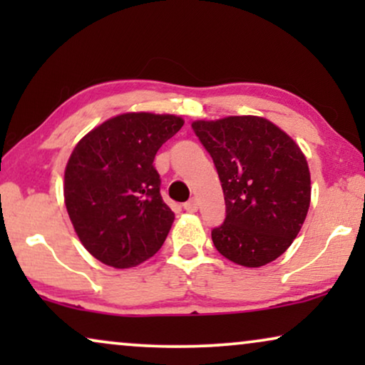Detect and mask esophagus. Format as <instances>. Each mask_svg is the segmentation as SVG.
<instances>
[{"label":"esophagus","instance_id":"esophagus-1","mask_svg":"<svg viewBox=\"0 0 365 365\" xmlns=\"http://www.w3.org/2000/svg\"><path fill=\"white\" fill-rule=\"evenodd\" d=\"M184 209H186L187 212H196L197 211V201H196V199H189L187 202H184Z\"/></svg>","mask_w":365,"mask_h":365}]
</instances>
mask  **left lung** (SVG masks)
Listing matches in <instances>:
<instances>
[{"label": "left lung", "mask_w": 365, "mask_h": 365, "mask_svg": "<svg viewBox=\"0 0 365 365\" xmlns=\"http://www.w3.org/2000/svg\"><path fill=\"white\" fill-rule=\"evenodd\" d=\"M221 179L226 217L211 231L229 261L246 267L272 262L301 231L311 204V174L301 148L264 118L194 121Z\"/></svg>", "instance_id": "1"}]
</instances>
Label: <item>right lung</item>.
<instances>
[{"label": "right lung", "mask_w": 365, "mask_h": 365, "mask_svg": "<svg viewBox=\"0 0 365 365\" xmlns=\"http://www.w3.org/2000/svg\"><path fill=\"white\" fill-rule=\"evenodd\" d=\"M184 121L173 114L126 113L76 144L64 171V202L79 241L116 269L153 257L174 212L163 201L154 156Z\"/></svg>", "instance_id": "right-lung-1"}]
</instances>
